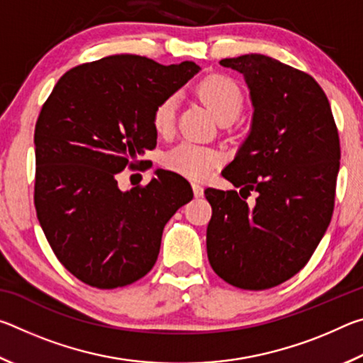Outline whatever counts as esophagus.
<instances>
[{
	"label": "esophagus",
	"instance_id": "esophagus-1",
	"mask_svg": "<svg viewBox=\"0 0 363 363\" xmlns=\"http://www.w3.org/2000/svg\"><path fill=\"white\" fill-rule=\"evenodd\" d=\"M192 190H194V195H195V196H201V195H203V187H201L200 184L194 182V184H192Z\"/></svg>",
	"mask_w": 363,
	"mask_h": 363
}]
</instances>
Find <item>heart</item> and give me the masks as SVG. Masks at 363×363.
I'll list each match as a JSON object with an SVG mask.
<instances>
[{
    "label": "heart",
    "instance_id": "heart-1",
    "mask_svg": "<svg viewBox=\"0 0 363 363\" xmlns=\"http://www.w3.org/2000/svg\"><path fill=\"white\" fill-rule=\"evenodd\" d=\"M196 93L201 97L218 120L237 118L243 107V94L233 79L224 75H211L201 79L196 86ZM177 101L168 96L153 110L152 123L157 133L167 134L174 126ZM220 163V155L211 147L195 143H181L164 155V167L182 174L189 179H205Z\"/></svg>",
    "mask_w": 363,
    "mask_h": 363
}]
</instances>
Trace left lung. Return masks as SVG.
I'll return each instance as SVG.
<instances>
[{
    "label": "left lung",
    "instance_id": "obj_1",
    "mask_svg": "<svg viewBox=\"0 0 363 363\" xmlns=\"http://www.w3.org/2000/svg\"><path fill=\"white\" fill-rule=\"evenodd\" d=\"M242 73L253 118L223 176L240 190L206 189L214 272L242 290H267L311 259L333 214L340 138L323 89L307 73L262 54L223 59ZM251 191L257 201L247 206Z\"/></svg>",
    "mask_w": 363,
    "mask_h": 363
}]
</instances>
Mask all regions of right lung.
<instances>
[{
    "label": "right lung",
    "instance_id": "obj_1",
    "mask_svg": "<svg viewBox=\"0 0 363 363\" xmlns=\"http://www.w3.org/2000/svg\"><path fill=\"white\" fill-rule=\"evenodd\" d=\"M201 69L116 54L78 65L54 86L35 126V208L62 266L110 290L155 264L171 216L192 200L182 176L157 169L123 190L116 174L157 145L153 110Z\"/></svg>",
    "mask_w": 363,
    "mask_h": 363
}]
</instances>
